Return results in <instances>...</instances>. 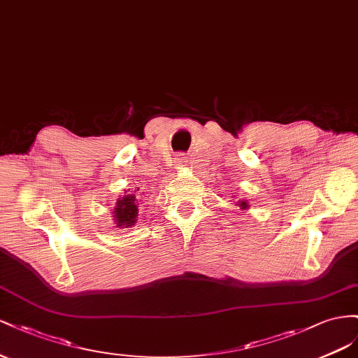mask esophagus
I'll use <instances>...</instances> for the list:
<instances>
[{
	"label": "esophagus",
	"mask_w": 358,
	"mask_h": 358,
	"mask_svg": "<svg viewBox=\"0 0 358 358\" xmlns=\"http://www.w3.org/2000/svg\"><path fill=\"white\" fill-rule=\"evenodd\" d=\"M189 160H187V156L186 155H180L178 157H177V163L178 165H185V163H187Z\"/></svg>",
	"instance_id": "esophagus-1"
}]
</instances>
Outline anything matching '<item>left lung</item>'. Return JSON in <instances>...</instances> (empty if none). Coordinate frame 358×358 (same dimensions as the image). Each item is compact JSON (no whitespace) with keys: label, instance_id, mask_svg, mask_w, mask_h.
<instances>
[{"label":"left lung","instance_id":"obj_1","mask_svg":"<svg viewBox=\"0 0 358 358\" xmlns=\"http://www.w3.org/2000/svg\"><path fill=\"white\" fill-rule=\"evenodd\" d=\"M240 207H241V208H246V207H248V203L244 202V201H241V202H240Z\"/></svg>","mask_w":358,"mask_h":358}]
</instances>
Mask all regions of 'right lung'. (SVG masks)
Segmentation results:
<instances>
[{
  "mask_svg": "<svg viewBox=\"0 0 358 358\" xmlns=\"http://www.w3.org/2000/svg\"><path fill=\"white\" fill-rule=\"evenodd\" d=\"M136 196L126 195L122 199H118L117 207L114 210V217L118 228H129L136 222L138 217V207H136Z\"/></svg>",
  "mask_w": 358,
  "mask_h": 358,
  "instance_id": "1",
  "label": "right lung"
}]
</instances>
